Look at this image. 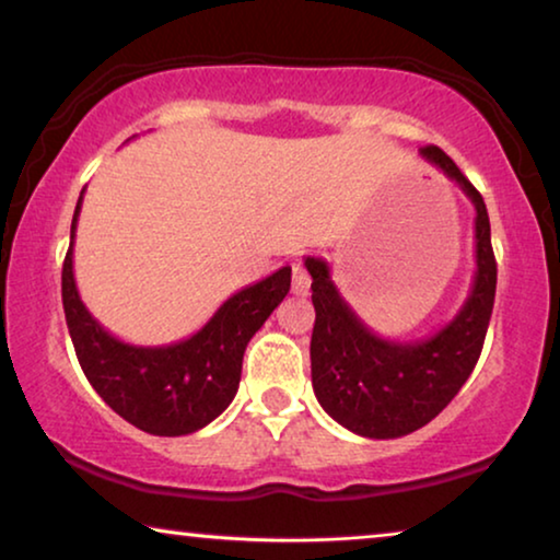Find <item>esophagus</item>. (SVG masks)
Here are the masks:
<instances>
[{
	"label": "esophagus",
	"instance_id": "esophagus-1",
	"mask_svg": "<svg viewBox=\"0 0 560 560\" xmlns=\"http://www.w3.org/2000/svg\"><path fill=\"white\" fill-rule=\"evenodd\" d=\"M310 287H312V281H310V277H306V271L302 269V266L299 264L291 266V291H294L296 296H306L310 294Z\"/></svg>",
	"mask_w": 560,
	"mask_h": 560
}]
</instances>
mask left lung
Listing matches in <instances>:
<instances>
[{
    "label": "left lung",
    "mask_w": 560,
    "mask_h": 560,
    "mask_svg": "<svg viewBox=\"0 0 560 560\" xmlns=\"http://www.w3.org/2000/svg\"><path fill=\"white\" fill-rule=\"evenodd\" d=\"M421 156L454 179L477 210L475 281L467 302L448 325L427 340H385L340 296L327 261L304 258L317 312L310 348L314 396L337 423L368 439L411 434L452 404L482 352L498 289V264L482 195L439 147H423Z\"/></svg>",
    "instance_id": "obj_1"
}]
</instances>
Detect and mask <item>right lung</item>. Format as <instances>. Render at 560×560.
<instances>
[{"label":"right lung","instance_id":"add662e5","mask_svg":"<svg viewBox=\"0 0 560 560\" xmlns=\"http://www.w3.org/2000/svg\"><path fill=\"white\" fill-rule=\"evenodd\" d=\"M83 192L70 223L62 264V310L78 362L93 390L133 427L154 436L192 434L231 406L243 352L291 287V269L235 291L187 340L156 348L121 342L85 310L73 277V241Z\"/></svg>","mask_w":560,"mask_h":560}]
</instances>
